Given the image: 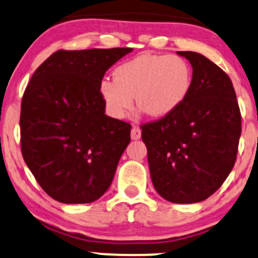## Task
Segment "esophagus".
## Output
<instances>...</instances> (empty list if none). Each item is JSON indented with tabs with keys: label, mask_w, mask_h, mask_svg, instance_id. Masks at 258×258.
Masks as SVG:
<instances>
[{
	"label": "esophagus",
	"mask_w": 258,
	"mask_h": 258,
	"mask_svg": "<svg viewBox=\"0 0 258 258\" xmlns=\"http://www.w3.org/2000/svg\"><path fill=\"white\" fill-rule=\"evenodd\" d=\"M141 135H142V131H141L140 127L134 126L131 130V138L132 140H140Z\"/></svg>",
	"instance_id": "1"
}]
</instances>
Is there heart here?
<instances>
[{
	"instance_id": "obj_1",
	"label": "heart",
	"mask_w": 258,
	"mask_h": 258,
	"mask_svg": "<svg viewBox=\"0 0 258 258\" xmlns=\"http://www.w3.org/2000/svg\"><path fill=\"white\" fill-rule=\"evenodd\" d=\"M192 87V69L179 55H141L114 71V79H104L100 94L106 110L121 118L136 99L138 109L152 117L176 111Z\"/></svg>"
}]
</instances>
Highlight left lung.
<instances>
[{
	"label": "left lung",
	"mask_w": 258,
	"mask_h": 258,
	"mask_svg": "<svg viewBox=\"0 0 258 258\" xmlns=\"http://www.w3.org/2000/svg\"><path fill=\"white\" fill-rule=\"evenodd\" d=\"M192 87L176 111L141 126L152 182L172 203H196L214 194L233 170L241 114L230 78L194 51H179Z\"/></svg>",
	"instance_id": "8db88e82"
}]
</instances>
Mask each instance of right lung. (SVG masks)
I'll return each mask as SVG.
<instances>
[{
	"label": "right lung",
	"mask_w": 258,
	"mask_h": 258,
	"mask_svg": "<svg viewBox=\"0 0 258 258\" xmlns=\"http://www.w3.org/2000/svg\"><path fill=\"white\" fill-rule=\"evenodd\" d=\"M131 47L58 50L34 72L21 106V149L41 188L90 203L111 185L131 124L105 115L104 75Z\"/></svg>",
	"instance_id": "right-lung-1"
}]
</instances>
